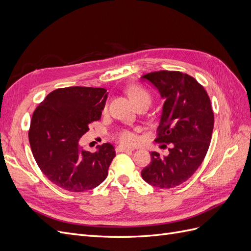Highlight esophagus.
<instances>
[{
  "label": "esophagus",
  "mask_w": 251,
  "mask_h": 251,
  "mask_svg": "<svg viewBox=\"0 0 251 251\" xmlns=\"http://www.w3.org/2000/svg\"><path fill=\"white\" fill-rule=\"evenodd\" d=\"M134 151L133 149H127V148H125V147H117L116 148V151Z\"/></svg>",
  "instance_id": "esophagus-1"
}]
</instances>
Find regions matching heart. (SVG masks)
<instances>
[{"label": "heart", "mask_w": 251, "mask_h": 251, "mask_svg": "<svg viewBox=\"0 0 251 251\" xmlns=\"http://www.w3.org/2000/svg\"><path fill=\"white\" fill-rule=\"evenodd\" d=\"M126 93L135 104H137L138 102L144 101V100L149 102L151 101L150 93L146 89H143L140 86H137V85L130 86L126 89ZM116 138L121 144H124V146H131V144H133L136 141L135 134L130 130H126V128L125 130H120L117 133Z\"/></svg>", "instance_id": "1"}]
</instances>
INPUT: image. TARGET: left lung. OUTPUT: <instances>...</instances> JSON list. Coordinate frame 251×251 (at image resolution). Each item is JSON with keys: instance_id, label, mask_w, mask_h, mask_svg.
<instances>
[{"instance_id": "1", "label": "left lung", "mask_w": 251, "mask_h": 251, "mask_svg": "<svg viewBox=\"0 0 251 251\" xmlns=\"http://www.w3.org/2000/svg\"><path fill=\"white\" fill-rule=\"evenodd\" d=\"M141 78L153 83L165 100L155 141L171 144L166 156L151 151L141 176L159 188L178 186L193 176L206 156L215 121L210 100L203 86L179 71L151 72Z\"/></svg>"}]
</instances>
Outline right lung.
Listing matches in <instances>:
<instances>
[{
    "mask_svg": "<svg viewBox=\"0 0 251 251\" xmlns=\"http://www.w3.org/2000/svg\"><path fill=\"white\" fill-rule=\"evenodd\" d=\"M107 97L103 88H60L33 112L28 133L33 157L45 176L65 191H89L108 176L116 156L112 144L103 143L95 153L78 144L89 125L100 119Z\"/></svg>",
    "mask_w": 251,
    "mask_h": 251,
    "instance_id": "right-lung-1",
    "label": "right lung"
}]
</instances>
